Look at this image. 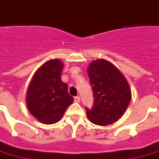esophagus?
<instances>
[{
    "mask_svg": "<svg viewBox=\"0 0 159 159\" xmlns=\"http://www.w3.org/2000/svg\"><path fill=\"white\" fill-rule=\"evenodd\" d=\"M74 101H75V102H80V97H79V96H76V97L74 98Z\"/></svg>",
    "mask_w": 159,
    "mask_h": 159,
    "instance_id": "obj_1",
    "label": "esophagus"
}]
</instances>
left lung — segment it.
<instances>
[{"label": "left lung", "mask_w": 159, "mask_h": 159, "mask_svg": "<svg viewBox=\"0 0 159 159\" xmlns=\"http://www.w3.org/2000/svg\"><path fill=\"white\" fill-rule=\"evenodd\" d=\"M88 75L95 97L93 107L86 108L88 118L98 126L113 124L129 105L132 99L129 83L117 67L103 58L91 62Z\"/></svg>", "instance_id": "left-lung-1"}]
</instances>
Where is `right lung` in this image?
Segmentation results:
<instances>
[{
    "label": "right lung",
    "mask_w": 159,
    "mask_h": 159,
    "mask_svg": "<svg viewBox=\"0 0 159 159\" xmlns=\"http://www.w3.org/2000/svg\"><path fill=\"white\" fill-rule=\"evenodd\" d=\"M64 68L59 59H51L41 65L30 82L25 96L28 110L39 122L51 125L59 121L74 102L68 85L61 80Z\"/></svg>",
    "instance_id": "add662e5"
}]
</instances>
